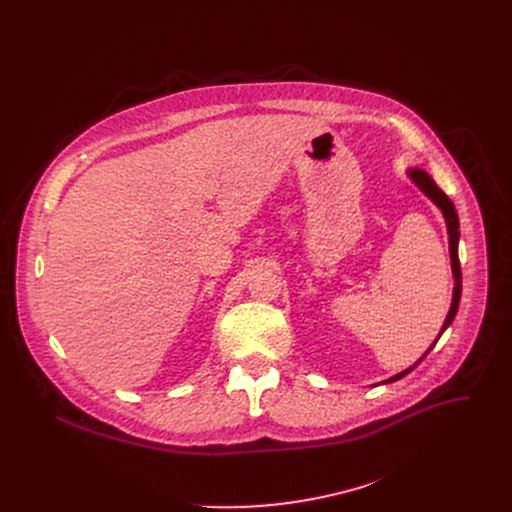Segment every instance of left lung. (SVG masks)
<instances>
[{
    "instance_id": "1",
    "label": "left lung",
    "mask_w": 512,
    "mask_h": 512,
    "mask_svg": "<svg viewBox=\"0 0 512 512\" xmlns=\"http://www.w3.org/2000/svg\"><path fill=\"white\" fill-rule=\"evenodd\" d=\"M407 176L411 178V182H413L437 208L442 210L446 227H448L450 259H452V275H454V291H452V306H450V312H448V316H446V320H444V326H442L440 334H437V338H435V342H437V340H440V336L450 328V324L454 322V318H456V314H458V306H460V296H462V271H460V259H458V241H460V231H458V229H460V221H458V212H456V208H454V202L442 192V188L433 182V178H431L425 170H421V168H409V170H407ZM435 342L423 352V356H421L415 364H411L409 369L401 371L399 375H395V377H391V379H387V381H383V383H395V381L403 379L405 375H409V373L417 367V364L429 354V350L435 346Z\"/></svg>"
}]
</instances>
